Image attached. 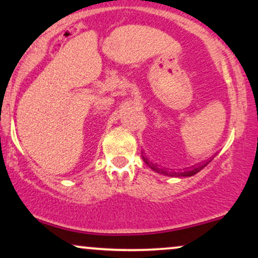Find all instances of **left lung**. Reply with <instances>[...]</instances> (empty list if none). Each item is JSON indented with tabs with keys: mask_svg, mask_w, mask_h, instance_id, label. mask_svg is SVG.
<instances>
[{
	"mask_svg": "<svg viewBox=\"0 0 258 258\" xmlns=\"http://www.w3.org/2000/svg\"><path fill=\"white\" fill-rule=\"evenodd\" d=\"M143 159L145 160V163H146L147 165H149V166L151 167V169H153V170L158 171L157 169H154L152 164L150 165V161L147 160V158H145V157L143 156ZM209 161H210V160H209ZM209 161L207 160V161H203V163H202V164L195 165V166L190 167V169L186 170V171H184V172H174V176H178V177H191V176H194V174H196V173H197V172H199V171H201L202 169H203V167L207 166V165L209 164ZM161 173H163V172H161ZM165 174H166V173H165Z\"/></svg>",
	"mask_w": 258,
	"mask_h": 258,
	"instance_id": "8db88e82",
	"label": "left lung"
}]
</instances>
